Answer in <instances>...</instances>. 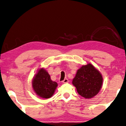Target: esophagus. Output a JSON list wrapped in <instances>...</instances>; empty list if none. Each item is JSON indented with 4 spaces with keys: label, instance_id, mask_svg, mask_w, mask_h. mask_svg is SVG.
<instances>
[{
    "label": "esophagus",
    "instance_id": "esophagus-1",
    "mask_svg": "<svg viewBox=\"0 0 126 126\" xmlns=\"http://www.w3.org/2000/svg\"><path fill=\"white\" fill-rule=\"evenodd\" d=\"M68 82H69V80H68L67 78L64 79L62 81V82L63 83H68Z\"/></svg>",
    "mask_w": 126,
    "mask_h": 126
}]
</instances>
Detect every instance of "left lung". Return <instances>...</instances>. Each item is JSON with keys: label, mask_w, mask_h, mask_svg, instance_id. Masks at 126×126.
<instances>
[{"label": "left lung", "mask_w": 126, "mask_h": 126, "mask_svg": "<svg viewBox=\"0 0 126 126\" xmlns=\"http://www.w3.org/2000/svg\"><path fill=\"white\" fill-rule=\"evenodd\" d=\"M102 83L101 74L91 64L83 65L79 69L72 81L79 94L85 98H91L97 95Z\"/></svg>", "instance_id": "left-lung-1"}]
</instances>
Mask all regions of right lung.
I'll list each match as a JSON object with an SVG mask.
<instances>
[{"instance_id": "right-lung-1", "label": "right lung", "mask_w": 126, "mask_h": 126, "mask_svg": "<svg viewBox=\"0 0 126 126\" xmlns=\"http://www.w3.org/2000/svg\"><path fill=\"white\" fill-rule=\"evenodd\" d=\"M58 84L50 79L49 74L43 68L40 69L32 81L35 93L41 98H49L54 94Z\"/></svg>"}]
</instances>
